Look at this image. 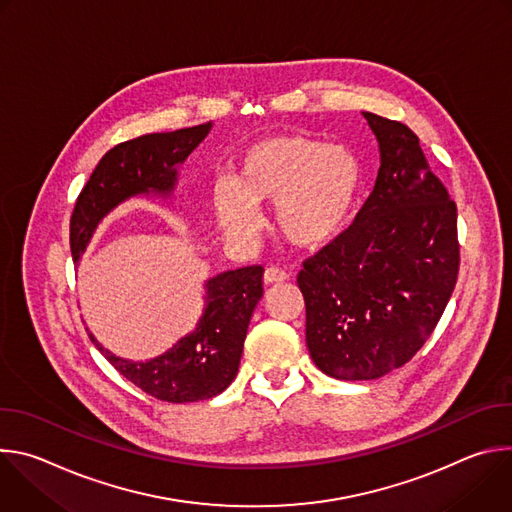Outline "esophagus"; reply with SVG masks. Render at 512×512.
Instances as JSON below:
<instances>
[{
    "instance_id": "34e87169",
    "label": "esophagus",
    "mask_w": 512,
    "mask_h": 512,
    "mask_svg": "<svg viewBox=\"0 0 512 512\" xmlns=\"http://www.w3.org/2000/svg\"><path fill=\"white\" fill-rule=\"evenodd\" d=\"M287 277H289V275H287L283 269H279V267H267L265 273H263V281H265L267 285H271V283H283Z\"/></svg>"
}]
</instances>
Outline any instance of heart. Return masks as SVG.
<instances>
[{
	"instance_id": "1",
	"label": "heart",
	"mask_w": 512,
	"mask_h": 512,
	"mask_svg": "<svg viewBox=\"0 0 512 512\" xmlns=\"http://www.w3.org/2000/svg\"><path fill=\"white\" fill-rule=\"evenodd\" d=\"M358 190L360 164L344 145L277 135L247 150L235 180H216L212 208L229 235L251 237L261 221L257 204H275L277 233L318 249L346 227Z\"/></svg>"
}]
</instances>
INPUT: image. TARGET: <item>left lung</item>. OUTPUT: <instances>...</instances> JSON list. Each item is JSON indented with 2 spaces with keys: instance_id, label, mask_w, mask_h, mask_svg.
Listing matches in <instances>:
<instances>
[{
  "instance_id": "obj_1",
  "label": "left lung",
  "mask_w": 512,
  "mask_h": 512,
  "mask_svg": "<svg viewBox=\"0 0 512 512\" xmlns=\"http://www.w3.org/2000/svg\"><path fill=\"white\" fill-rule=\"evenodd\" d=\"M381 154L375 188L352 227L304 261L306 344L340 381L403 367L440 322L460 267L456 202L403 123L362 113Z\"/></svg>"
}]
</instances>
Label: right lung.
Here are the masks:
<instances>
[{"instance_id": "right-lung-1", "label": "right lung", "mask_w": 512, "mask_h": 512, "mask_svg": "<svg viewBox=\"0 0 512 512\" xmlns=\"http://www.w3.org/2000/svg\"><path fill=\"white\" fill-rule=\"evenodd\" d=\"M212 123L178 131L148 133L109 150L85 184L70 216V253L81 261L103 218L133 196L170 198L178 166L210 133ZM263 267L251 265L218 273L204 283V310L192 332L164 354L129 360L91 342L135 387L168 403L204 401L223 393L237 377L247 328L263 298Z\"/></svg>"}]
</instances>
